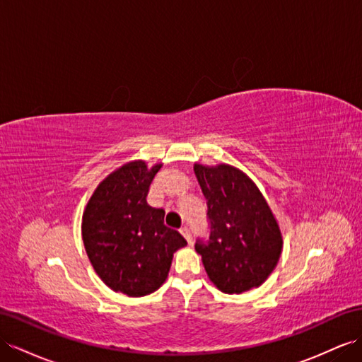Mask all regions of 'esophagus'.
<instances>
[{
    "instance_id": "34e87169",
    "label": "esophagus",
    "mask_w": 362,
    "mask_h": 362,
    "mask_svg": "<svg viewBox=\"0 0 362 362\" xmlns=\"http://www.w3.org/2000/svg\"><path fill=\"white\" fill-rule=\"evenodd\" d=\"M180 231L182 233V236H184L185 239H187V242L192 243V233H190V230H189L187 227H182Z\"/></svg>"
}]
</instances>
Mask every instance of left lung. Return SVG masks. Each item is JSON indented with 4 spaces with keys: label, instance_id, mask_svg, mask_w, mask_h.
<instances>
[{
    "label": "left lung",
    "instance_id": "left-lung-1",
    "mask_svg": "<svg viewBox=\"0 0 362 362\" xmlns=\"http://www.w3.org/2000/svg\"><path fill=\"white\" fill-rule=\"evenodd\" d=\"M194 175L207 199L209 236L194 243L209 279L226 294L260 286L281 254V234L268 202L245 173L228 164Z\"/></svg>",
    "mask_w": 362,
    "mask_h": 362
}]
</instances>
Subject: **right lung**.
Masks as SVG:
<instances>
[{
    "instance_id": "add662e5",
    "label": "right lung",
    "mask_w": 362,
    "mask_h": 362,
    "mask_svg": "<svg viewBox=\"0 0 362 362\" xmlns=\"http://www.w3.org/2000/svg\"><path fill=\"white\" fill-rule=\"evenodd\" d=\"M161 164L122 165L106 178L86 205L82 239L91 265L105 285L129 297L157 291L168 279L173 252L187 245L164 226V210L146 201Z\"/></svg>"
}]
</instances>
